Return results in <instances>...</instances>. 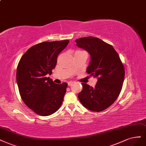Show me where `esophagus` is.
<instances>
[{
    "label": "esophagus",
    "mask_w": 146,
    "mask_h": 146,
    "mask_svg": "<svg viewBox=\"0 0 146 146\" xmlns=\"http://www.w3.org/2000/svg\"><path fill=\"white\" fill-rule=\"evenodd\" d=\"M73 83H74V82H69L68 83V86H71V85L73 84Z\"/></svg>",
    "instance_id": "obj_1"
}]
</instances>
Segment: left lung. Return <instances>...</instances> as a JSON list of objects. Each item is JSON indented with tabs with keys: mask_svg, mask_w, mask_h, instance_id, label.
Listing matches in <instances>:
<instances>
[{
	"mask_svg": "<svg viewBox=\"0 0 146 146\" xmlns=\"http://www.w3.org/2000/svg\"><path fill=\"white\" fill-rule=\"evenodd\" d=\"M75 42L90 54L86 72L98 78L94 88L82 83L83 89L78 97L88 109L103 111L115 102L121 92L125 75L124 65L112 45L101 39L85 37L75 40Z\"/></svg>",
	"mask_w": 146,
	"mask_h": 146,
	"instance_id": "obj_1",
	"label": "left lung"
}]
</instances>
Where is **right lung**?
I'll return each mask as SVG.
<instances>
[{
	"instance_id": "add662e5",
	"label": "right lung",
	"mask_w": 146,
	"mask_h": 146,
	"mask_svg": "<svg viewBox=\"0 0 146 146\" xmlns=\"http://www.w3.org/2000/svg\"><path fill=\"white\" fill-rule=\"evenodd\" d=\"M69 42L66 40L35 44L19 62L16 80L20 95L25 104L41 116L55 113L62 104L68 83H54L46 75L52 73L57 56Z\"/></svg>"
}]
</instances>
